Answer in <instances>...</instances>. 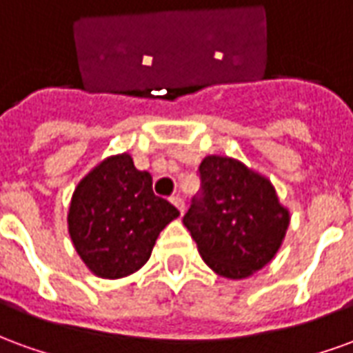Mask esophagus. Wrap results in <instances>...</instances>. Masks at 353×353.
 I'll return each instance as SVG.
<instances>
[{"label": "esophagus", "instance_id": "esophagus-1", "mask_svg": "<svg viewBox=\"0 0 353 353\" xmlns=\"http://www.w3.org/2000/svg\"><path fill=\"white\" fill-rule=\"evenodd\" d=\"M170 202H172V204H174L177 210H179V214H183V212H185V200L181 199V196H172V199H170Z\"/></svg>", "mask_w": 353, "mask_h": 353}]
</instances>
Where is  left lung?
<instances>
[{"mask_svg":"<svg viewBox=\"0 0 353 353\" xmlns=\"http://www.w3.org/2000/svg\"><path fill=\"white\" fill-rule=\"evenodd\" d=\"M200 192L183 225L212 270L242 280L270 263L289 225L272 183L229 157H206L199 168Z\"/></svg>","mask_w":353,"mask_h":353,"instance_id":"1","label":"left lung"}]
</instances>
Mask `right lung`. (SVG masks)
Instances as JSON below:
<instances>
[{"instance_id": "add662e5", "label": "right lung", "mask_w": 353, "mask_h": 353, "mask_svg": "<svg viewBox=\"0 0 353 353\" xmlns=\"http://www.w3.org/2000/svg\"><path fill=\"white\" fill-rule=\"evenodd\" d=\"M179 212L153 192V177L130 154L100 162L73 192L68 229L83 263L100 278H124L151 257L161 230Z\"/></svg>"}]
</instances>
